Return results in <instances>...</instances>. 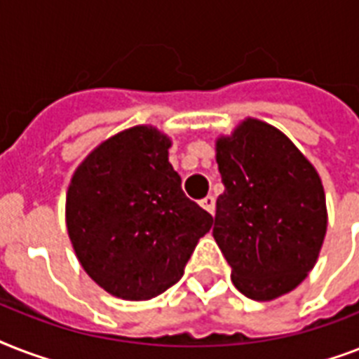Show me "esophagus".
Returning <instances> with one entry per match:
<instances>
[{
  "mask_svg": "<svg viewBox=\"0 0 359 359\" xmlns=\"http://www.w3.org/2000/svg\"><path fill=\"white\" fill-rule=\"evenodd\" d=\"M201 207L214 216V212H216V197L207 196L205 199H201Z\"/></svg>",
  "mask_w": 359,
  "mask_h": 359,
  "instance_id": "obj_1",
  "label": "esophagus"
}]
</instances>
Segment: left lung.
<instances>
[{"label":"left lung","mask_w":359,"mask_h":359,"mask_svg":"<svg viewBox=\"0 0 359 359\" xmlns=\"http://www.w3.org/2000/svg\"><path fill=\"white\" fill-rule=\"evenodd\" d=\"M225 191L212 236L244 296L276 300L311 272L328 229L323 180L272 124L248 117L216 140Z\"/></svg>","instance_id":"obj_1"}]
</instances>
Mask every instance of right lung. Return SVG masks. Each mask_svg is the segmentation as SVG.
<instances>
[{"instance_id":"1","label":"right lung","mask_w":359,"mask_h":359,"mask_svg":"<svg viewBox=\"0 0 359 359\" xmlns=\"http://www.w3.org/2000/svg\"><path fill=\"white\" fill-rule=\"evenodd\" d=\"M169 135L140 124L76 168L65 218L78 261L111 296L151 300L182 278L212 216L190 201L169 163Z\"/></svg>"}]
</instances>
